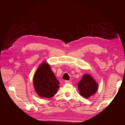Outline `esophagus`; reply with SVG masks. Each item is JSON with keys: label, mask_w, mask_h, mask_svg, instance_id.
<instances>
[{"label": "esophagus", "mask_w": 125, "mask_h": 125, "mask_svg": "<svg viewBox=\"0 0 125 125\" xmlns=\"http://www.w3.org/2000/svg\"><path fill=\"white\" fill-rule=\"evenodd\" d=\"M65 83H69V84H70V83H71V82L70 81H69V80H66V81H65Z\"/></svg>", "instance_id": "esophagus-1"}]
</instances>
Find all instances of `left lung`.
<instances>
[{
    "instance_id": "1",
    "label": "left lung",
    "mask_w": 125,
    "mask_h": 125,
    "mask_svg": "<svg viewBox=\"0 0 125 125\" xmlns=\"http://www.w3.org/2000/svg\"><path fill=\"white\" fill-rule=\"evenodd\" d=\"M78 87L80 95L87 99L96 92L98 84L91 75L84 74L78 83Z\"/></svg>"
}]
</instances>
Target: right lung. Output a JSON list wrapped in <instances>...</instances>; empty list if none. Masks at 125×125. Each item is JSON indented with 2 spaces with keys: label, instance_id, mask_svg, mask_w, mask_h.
Instances as JSON below:
<instances>
[{
  "label": "right lung",
  "instance_id": "1",
  "mask_svg": "<svg viewBox=\"0 0 125 125\" xmlns=\"http://www.w3.org/2000/svg\"><path fill=\"white\" fill-rule=\"evenodd\" d=\"M59 84L50 66L46 62L42 63L33 77V84L37 95L48 99L52 97L57 92Z\"/></svg>",
  "mask_w": 125,
  "mask_h": 125
}]
</instances>
